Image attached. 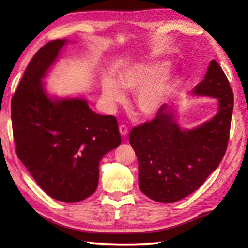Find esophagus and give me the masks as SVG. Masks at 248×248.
I'll return each mask as SVG.
<instances>
[{"instance_id":"34e87169","label":"esophagus","mask_w":248,"mask_h":248,"mask_svg":"<svg viewBox=\"0 0 248 248\" xmlns=\"http://www.w3.org/2000/svg\"><path fill=\"white\" fill-rule=\"evenodd\" d=\"M119 132H120V134L121 136H123L124 138H125L127 137V134H128V128L125 127V125H120L119 127Z\"/></svg>"}]
</instances>
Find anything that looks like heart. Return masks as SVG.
I'll list each match as a JSON object with an SVG mask.
<instances>
[{"instance_id": "1", "label": "heart", "mask_w": 248, "mask_h": 248, "mask_svg": "<svg viewBox=\"0 0 248 248\" xmlns=\"http://www.w3.org/2000/svg\"><path fill=\"white\" fill-rule=\"evenodd\" d=\"M167 62L152 61L137 63L120 70L117 81L104 77L100 82L102 96L109 107L124 100V90L136 91L133 105L142 117L156 115L175 89V78L167 71Z\"/></svg>"}]
</instances>
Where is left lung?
Returning a JSON list of instances; mask_svg holds the SVG:
<instances>
[{
	"label": "left lung",
	"mask_w": 248,
	"mask_h": 248,
	"mask_svg": "<svg viewBox=\"0 0 248 248\" xmlns=\"http://www.w3.org/2000/svg\"><path fill=\"white\" fill-rule=\"evenodd\" d=\"M191 95L217 99V114L194 129H182L177 108L164 104L152 121L134 127L129 134L139 163L140 189L157 202H176L198 189L228 148L234 97L216 60Z\"/></svg>",
	"instance_id": "1"
}]
</instances>
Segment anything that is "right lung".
Listing matches in <instances>:
<instances>
[{
	"instance_id": "add662e5",
	"label": "right lung",
	"mask_w": 248,
	"mask_h": 248,
	"mask_svg": "<svg viewBox=\"0 0 248 248\" xmlns=\"http://www.w3.org/2000/svg\"><path fill=\"white\" fill-rule=\"evenodd\" d=\"M66 39L50 41L29 62L12 98L11 116L16 153L41 189L72 203L93 195L99 162L121 143L114 116L98 115L86 98H58L43 79Z\"/></svg>"
}]
</instances>
